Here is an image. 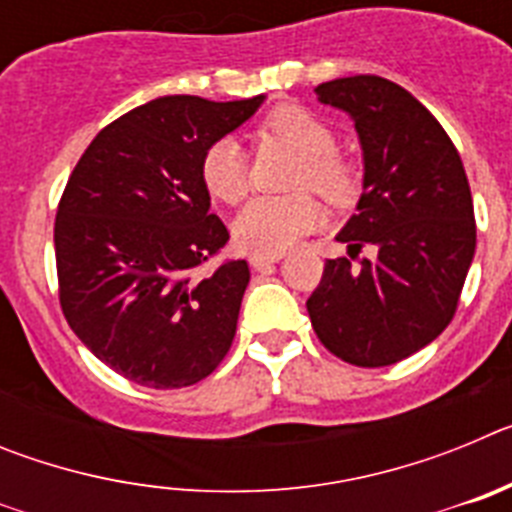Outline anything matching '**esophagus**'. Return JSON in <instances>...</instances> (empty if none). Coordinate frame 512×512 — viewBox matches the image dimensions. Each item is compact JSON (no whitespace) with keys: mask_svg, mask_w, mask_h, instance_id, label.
I'll return each mask as SVG.
<instances>
[{"mask_svg":"<svg viewBox=\"0 0 512 512\" xmlns=\"http://www.w3.org/2000/svg\"><path fill=\"white\" fill-rule=\"evenodd\" d=\"M279 261H282V253H277V256H264V253H251V259H248V264H251L253 269H264V266L279 264Z\"/></svg>","mask_w":512,"mask_h":512,"instance_id":"1","label":"esophagus"}]
</instances>
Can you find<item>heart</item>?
Returning a JSON list of instances; mask_svg holds the SVG:
<instances>
[{"instance_id":"heart-1","label":"heart","mask_w":512,"mask_h":512,"mask_svg":"<svg viewBox=\"0 0 512 512\" xmlns=\"http://www.w3.org/2000/svg\"><path fill=\"white\" fill-rule=\"evenodd\" d=\"M256 138L282 143L300 156L292 187L312 189L330 205L346 207L361 189V171L346 153L336 151V133L323 117L300 104H279L261 117ZM200 176L210 197L238 205L251 189V171L243 148L233 138L215 140L202 156ZM323 207L310 192L256 197L235 217V243L248 253L277 256L318 228Z\"/></svg>"}]
</instances>
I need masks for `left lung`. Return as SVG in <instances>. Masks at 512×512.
I'll return each instance as SVG.
<instances>
[{
    "label": "left lung",
    "mask_w": 512,
    "mask_h": 512,
    "mask_svg": "<svg viewBox=\"0 0 512 512\" xmlns=\"http://www.w3.org/2000/svg\"><path fill=\"white\" fill-rule=\"evenodd\" d=\"M315 92L354 117L364 194L338 233L351 259L325 261L307 312L338 359L397 364L441 336L459 307L477 246L467 171L441 122L395 81L359 74ZM369 242L378 256L356 262Z\"/></svg>",
    "instance_id": "1"
}]
</instances>
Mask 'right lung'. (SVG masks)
I'll return each instance as SVG.
<instances>
[{"mask_svg":"<svg viewBox=\"0 0 512 512\" xmlns=\"http://www.w3.org/2000/svg\"><path fill=\"white\" fill-rule=\"evenodd\" d=\"M261 99L176 94L135 107L99 130L63 189L53 225L63 318L140 387L197 384L230 351L251 271L216 261L230 233L210 212L200 164Z\"/></svg>","mask_w":512,"mask_h":512,"instance_id":"right-lung-1","label":"right lung"}]
</instances>
